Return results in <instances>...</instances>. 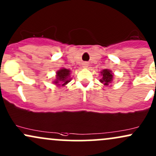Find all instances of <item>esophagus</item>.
<instances>
[{"label":"esophagus","instance_id":"obj_1","mask_svg":"<svg viewBox=\"0 0 156 156\" xmlns=\"http://www.w3.org/2000/svg\"><path fill=\"white\" fill-rule=\"evenodd\" d=\"M84 66H85V67H87V64H84Z\"/></svg>","mask_w":156,"mask_h":156}]
</instances>
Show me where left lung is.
<instances>
[{"instance_id":"left-lung-1","label":"left lung","mask_w":156,"mask_h":156,"mask_svg":"<svg viewBox=\"0 0 156 156\" xmlns=\"http://www.w3.org/2000/svg\"><path fill=\"white\" fill-rule=\"evenodd\" d=\"M102 79H101V82L104 83V85H109V83L112 81V74L111 71L108 69H104L101 72Z\"/></svg>"}]
</instances>
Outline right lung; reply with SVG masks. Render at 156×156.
Wrapping results in <instances>:
<instances>
[{"instance_id": "obj_1", "label": "right lung", "mask_w": 156, "mask_h": 156, "mask_svg": "<svg viewBox=\"0 0 156 156\" xmlns=\"http://www.w3.org/2000/svg\"><path fill=\"white\" fill-rule=\"evenodd\" d=\"M70 74V71L67 69H61L57 72V75H56V80L54 83L57 85H62L64 86L65 84L70 81L69 79V75Z\"/></svg>"}]
</instances>
